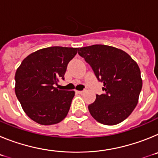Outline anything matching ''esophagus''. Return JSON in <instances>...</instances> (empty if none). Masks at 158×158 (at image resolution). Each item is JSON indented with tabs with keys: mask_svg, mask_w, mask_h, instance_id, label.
Segmentation results:
<instances>
[{
	"mask_svg": "<svg viewBox=\"0 0 158 158\" xmlns=\"http://www.w3.org/2000/svg\"><path fill=\"white\" fill-rule=\"evenodd\" d=\"M77 93L78 94H82V93H84V91H77Z\"/></svg>",
	"mask_w": 158,
	"mask_h": 158,
	"instance_id": "1",
	"label": "esophagus"
}]
</instances>
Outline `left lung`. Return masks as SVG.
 <instances>
[{
	"label": "left lung",
	"mask_w": 158,
	"mask_h": 158,
	"mask_svg": "<svg viewBox=\"0 0 158 158\" xmlns=\"http://www.w3.org/2000/svg\"><path fill=\"white\" fill-rule=\"evenodd\" d=\"M78 54L92 67L104 94H96L89 111L97 122L115 125L123 122L136 107L142 87L139 65L127 53L107 45L78 48Z\"/></svg>",
	"instance_id": "1"
}]
</instances>
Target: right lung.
I'll list each match as a JSON object with an SVG mask.
<instances>
[{"instance_id": "right-lung-1", "label": "right lung", "mask_w": 158, "mask_h": 158, "mask_svg": "<svg viewBox=\"0 0 158 158\" xmlns=\"http://www.w3.org/2000/svg\"><path fill=\"white\" fill-rule=\"evenodd\" d=\"M77 48L51 47L31 53L23 60L15 75V93L27 116L41 125L63 120L69 112L74 91L54 87L64 80L67 65Z\"/></svg>"}]
</instances>
